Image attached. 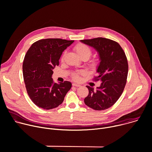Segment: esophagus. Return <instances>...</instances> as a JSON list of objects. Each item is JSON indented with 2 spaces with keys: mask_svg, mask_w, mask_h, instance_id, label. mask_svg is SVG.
I'll use <instances>...</instances> for the list:
<instances>
[{
  "mask_svg": "<svg viewBox=\"0 0 152 152\" xmlns=\"http://www.w3.org/2000/svg\"><path fill=\"white\" fill-rule=\"evenodd\" d=\"M73 86H77V87H79V86H80V85H79V84H78V83H73Z\"/></svg>",
  "mask_w": 152,
  "mask_h": 152,
  "instance_id": "34e87169",
  "label": "esophagus"
}]
</instances>
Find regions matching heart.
<instances>
[{"mask_svg": "<svg viewBox=\"0 0 152 152\" xmlns=\"http://www.w3.org/2000/svg\"><path fill=\"white\" fill-rule=\"evenodd\" d=\"M75 50L77 54L82 58H86L88 59L90 58V56L91 55L92 51L91 48L85 44H82V43H80V44L77 45L75 47ZM66 55V52H65L62 57V60L64 59V58ZM97 64V61H93L91 62V66L93 67H94ZM85 74V72L84 71H80L79 72H76L73 74V78L75 80H78L79 79V75H83Z\"/></svg>", "mask_w": 152, "mask_h": 152, "instance_id": "b5f03b06", "label": "heart"}]
</instances>
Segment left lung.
<instances>
[{"label":"left lung","instance_id":"8db88e82","mask_svg":"<svg viewBox=\"0 0 152 152\" xmlns=\"http://www.w3.org/2000/svg\"><path fill=\"white\" fill-rule=\"evenodd\" d=\"M80 42L93 48L98 53V76L94 79L102 82L96 91L86 86L89 94L84 102L94 110H106L118 100L126 83L128 64L125 53L118 42L105 38L83 39Z\"/></svg>","mask_w":152,"mask_h":152}]
</instances>
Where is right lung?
<instances>
[{
    "instance_id": "obj_1",
    "label": "right lung",
    "mask_w": 152,
    "mask_h": 152,
    "mask_svg": "<svg viewBox=\"0 0 152 152\" xmlns=\"http://www.w3.org/2000/svg\"><path fill=\"white\" fill-rule=\"evenodd\" d=\"M73 42L43 39L33 43L28 50L23 63V78L29 97L39 107L52 110L58 107L70 90V82L54 83L52 76L62 52Z\"/></svg>"
}]
</instances>
